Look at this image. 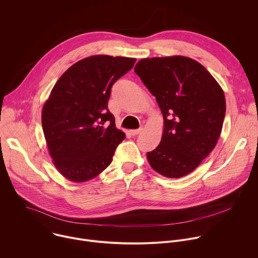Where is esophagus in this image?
<instances>
[{
  "mask_svg": "<svg viewBox=\"0 0 258 258\" xmlns=\"http://www.w3.org/2000/svg\"><path fill=\"white\" fill-rule=\"evenodd\" d=\"M141 131H142V128H139V129H136V130H131V131H130V134H131L132 136H136V135H138Z\"/></svg>",
  "mask_w": 258,
  "mask_h": 258,
  "instance_id": "1",
  "label": "esophagus"
}]
</instances>
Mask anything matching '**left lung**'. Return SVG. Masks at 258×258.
Wrapping results in <instances>:
<instances>
[{"instance_id":"8db88e82","label":"left lung","mask_w":258,"mask_h":258,"mask_svg":"<svg viewBox=\"0 0 258 258\" xmlns=\"http://www.w3.org/2000/svg\"><path fill=\"white\" fill-rule=\"evenodd\" d=\"M134 71L156 96L165 120L161 143L147 152L149 165L168 178L191 173L221 135L223 89L201 64L183 56L142 59Z\"/></svg>"}]
</instances>
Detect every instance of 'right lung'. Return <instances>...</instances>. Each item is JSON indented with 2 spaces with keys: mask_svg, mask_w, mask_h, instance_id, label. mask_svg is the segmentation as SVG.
Instances as JSON below:
<instances>
[{
  "mask_svg": "<svg viewBox=\"0 0 258 258\" xmlns=\"http://www.w3.org/2000/svg\"><path fill=\"white\" fill-rule=\"evenodd\" d=\"M136 59L91 56L72 65L42 108L41 124L55 167L68 180L85 182L112 163L125 133L108 109L113 84Z\"/></svg>",
  "mask_w": 258,
  "mask_h": 258,
  "instance_id": "obj_1",
  "label": "right lung"
}]
</instances>
